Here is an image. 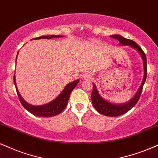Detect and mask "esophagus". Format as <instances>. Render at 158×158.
<instances>
[{
  "mask_svg": "<svg viewBox=\"0 0 158 158\" xmlns=\"http://www.w3.org/2000/svg\"><path fill=\"white\" fill-rule=\"evenodd\" d=\"M91 78H92V77H91V75L90 73H85L84 75H83V79H87V80H89V79H91Z\"/></svg>",
  "mask_w": 158,
  "mask_h": 158,
  "instance_id": "34e87169",
  "label": "esophagus"
}]
</instances>
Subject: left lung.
I'll list each match as a JSON object with an SVG mask.
<instances>
[{"label": "left lung", "mask_w": 158, "mask_h": 158, "mask_svg": "<svg viewBox=\"0 0 158 158\" xmlns=\"http://www.w3.org/2000/svg\"><path fill=\"white\" fill-rule=\"evenodd\" d=\"M111 37L115 38L120 42V44L123 45H130L132 48L135 49L136 51H138V53L141 56L142 60H143V69H144V75L143 79L142 81L141 85L138 89V92L135 95L133 98L131 99L129 102L124 104H115L113 103H110L108 101L105 100L98 94L97 88H96V85L93 84V91L92 95H91V99H92L93 105L95 109H96L98 113L102 114V115H106V116H110V117H115V116H119V115H123V114L126 113L129 110H130L138 102L139 98L141 95L142 90H143V87L144 83H145L146 79V76H147V68H146V54L140 48V47L135 42L131 40L126 39L122 36L118 35H112Z\"/></svg>", "instance_id": "8db88e82"}]
</instances>
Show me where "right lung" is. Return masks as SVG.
Returning a JSON list of instances; mask_svg holds the SVG:
<instances>
[{
	"instance_id": "obj_1",
	"label": "right lung",
	"mask_w": 158,
	"mask_h": 158,
	"mask_svg": "<svg viewBox=\"0 0 158 158\" xmlns=\"http://www.w3.org/2000/svg\"><path fill=\"white\" fill-rule=\"evenodd\" d=\"M62 36L60 35H51V36H41V37L34 38V39H51L53 37H61ZM18 56V55H17ZM17 60V57H16ZM79 80L77 79V80L72 81V82L69 83L66 85L64 90L62 91V93L59 95V96L53 100L52 102H49V103L46 104H43V105L40 106H35L31 105V104H28L26 102L23 98H22L21 95L20 94L19 91L18 90V87L16 85V81H15V77L14 76V84L15 85V88H16V91L18 93V96L19 99H20V103L23 106V107L26 110H27L30 113L33 114L34 115L39 117H52L55 116V115H58L60 113L63 111V110L67 106L68 99H69L70 95H71L72 90L75 88L77 85L79 83Z\"/></svg>"
}]
</instances>
